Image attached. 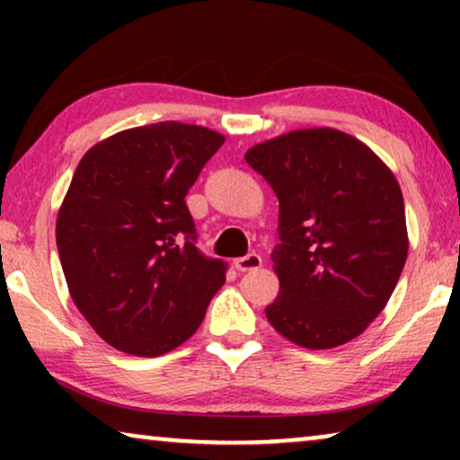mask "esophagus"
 I'll list each match as a JSON object with an SVG mask.
<instances>
[{"label": "esophagus", "mask_w": 460, "mask_h": 460, "mask_svg": "<svg viewBox=\"0 0 460 460\" xmlns=\"http://www.w3.org/2000/svg\"><path fill=\"white\" fill-rule=\"evenodd\" d=\"M234 268L238 272H251V270H260L261 268V257L257 253H249L244 257H238L234 261Z\"/></svg>", "instance_id": "1"}]
</instances>
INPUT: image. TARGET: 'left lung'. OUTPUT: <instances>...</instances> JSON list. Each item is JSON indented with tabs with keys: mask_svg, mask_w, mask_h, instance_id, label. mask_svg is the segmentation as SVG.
I'll use <instances>...</instances> for the list:
<instances>
[{
	"mask_svg": "<svg viewBox=\"0 0 460 460\" xmlns=\"http://www.w3.org/2000/svg\"><path fill=\"white\" fill-rule=\"evenodd\" d=\"M244 161L279 197L280 293L268 323L307 349L356 339L392 297L408 255L404 199L385 163L331 128L257 144Z\"/></svg>",
	"mask_w": 460,
	"mask_h": 460,
	"instance_id": "8db88e82",
	"label": "left lung"
}]
</instances>
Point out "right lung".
I'll use <instances>...</instances> for the list:
<instances>
[{"label":"right lung","instance_id":"1","mask_svg":"<svg viewBox=\"0 0 460 460\" xmlns=\"http://www.w3.org/2000/svg\"><path fill=\"white\" fill-rule=\"evenodd\" d=\"M224 136L163 121L125 129L79 161L56 222L75 305L112 348L161 356L194 335L228 263L197 247L186 194Z\"/></svg>","mask_w":460,"mask_h":460}]
</instances>
